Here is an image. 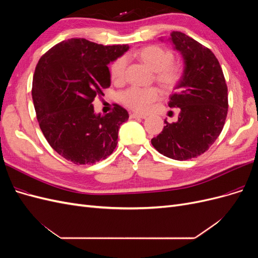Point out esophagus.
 Here are the masks:
<instances>
[{
  "label": "esophagus",
  "instance_id": "esophagus-1",
  "mask_svg": "<svg viewBox=\"0 0 258 258\" xmlns=\"http://www.w3.org/2000/svg\"><path fill=\"white\" fill-rule=\"evenodd\" d=\"M146 115H143V114H138V113H132V114H130V118H142V119H144V118H146Z\"/></svg>",
  "mask_w": 258,
  "mask_h": 258
}]
</instances>
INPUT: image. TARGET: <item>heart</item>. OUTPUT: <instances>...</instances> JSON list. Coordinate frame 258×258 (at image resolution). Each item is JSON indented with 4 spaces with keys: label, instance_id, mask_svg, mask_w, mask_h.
I'll use <instances>...</instances> for the list:
<instances>
[{
    "label": "heart",
    "instance_id": "b5f03b06",
    "mask_svg": "<svg viewBox=\"0 0 258 258\" xmlns=\"http://www.w3.org/2000/svg\"><path fill=\"white\" fill-rule=\"evenodd\" d=\"M136 57L151 71L155 72V80L163 89L173 90L183 77L181 66L173 63V54L159 46H147L140 49ZM127 69V58L116 59L110 70L111 79L114 83L120 84L124 81ZM159 98V91L155 87L139 88L131 87L121 95L122 103L136 112L144 113L150 110L152 104Z\"/></svg>",
    "mask_w": 258,
    "mask_h": 258
}]
</instances>
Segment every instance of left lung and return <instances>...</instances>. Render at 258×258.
<instances>
[{"label":"left lung","mask_w":258,"mask_h":258,"mask_svg":"<svg viewBox=\"0 0 258 258\" xmlns=\"http://www.w3.org/2000/svg\"><path fill=\"white\" fill-rule=\"evenodd\" d=\"M169 41L184 60L183 77L168 103L181 112L177 121L165 120L152 144L166 157L182 161L204 154L221 135L228 90L220 62L209 48L178 31L170 34Z\"/></svg>","instance_id":"obj_1"}]
</instances>
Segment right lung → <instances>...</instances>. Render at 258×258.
<instances>
[{
  "label": "right lung",
  "mask_w": 258,
  "mask_h": 258,
  "mask_svg": "<svg viewBox=\"0 0 258 258\" xmlns=\"http://www.w3.org/2000/svg\"><path fill=\"white\" fill-rule=\"evenodd\" d=\"M128 49L71 38L54 45L35 68L32 99L38 124L53 150L75 165L105 159L118 142L128 112L115 104L113 112L96 114L92 102L110 87L108 63Z\"/></svg>",
  "instance_id": "right-lung-1"
}]
</instances>
